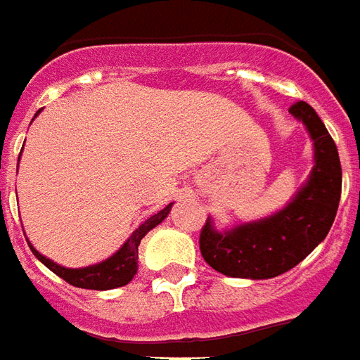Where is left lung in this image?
Returning <instances> with one entry per match:
<instances>
[{
	"mask_svg": "<svg viewBox=\"0 0 360 360\" xmlns=\"http://www.w3.org/2000/svg\"><path fill=\"white\" fill-rule=\"evenodd\" d=\"M314 142L310 177L275 214L218 232L208 218L200 230V253L210 267L236 278H273L296 267L326 240L341 198L338 146L308 103L290 107Z\"/></svg>",
	"mask_w": 360,
	"mask_h": 360,
	"instance_id": "1",
	"label": "left lung"
}]
</instances>
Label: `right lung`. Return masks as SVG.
Listing matches in <instances>:
<instances>
[{
  "label": "right lung",
  "instance_id": "right-lung-1",
  "mask_svg": "<svg viewBox=\"0 0 360 360\" xmlns=\"http://www.w3.org/2000/svg\"><path fill=\"white\" fill-rule=\"evenodd\" d=\"M39 112H37V115H39ZM37 115H34V117H37ZM172 206L173 202L165 206L163 210H160L158 214L150 216L146 222L140 224L136 230L130 233V238L122 243V248H120L117 253H112L109 259H105V261L97 263V265H89V267H62V265L54 263L52 259L44 257L42 253H39V251L34 250L31 245V241L27 240V243H29V248H31V251L34 253V257L39 259L42 265H46L52 273H56L60 278H64V281L70 283L72 286H77V288H89V290H110V288H119V286L128 285V283L134 278V275H136L138 245H140L142 238H144L146 233L150 232L152 228H155L158 224H162L163 220H165V216L169 214Z\"/></svg>",
  "mask_w": 360,
  "mask_h": 360
}]
</instances>
